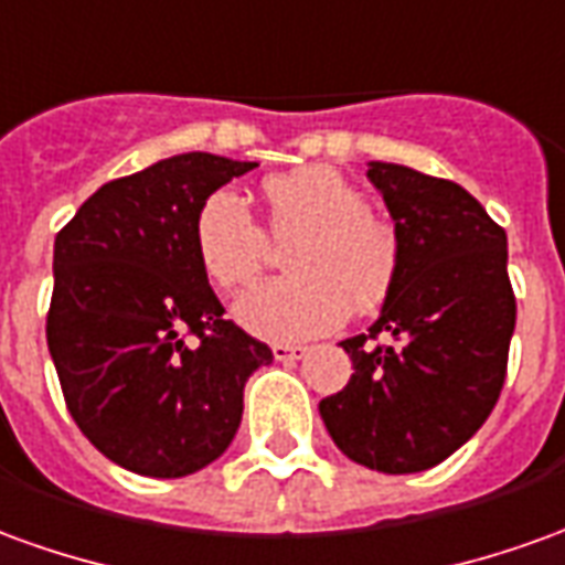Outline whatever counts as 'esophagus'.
I'll return each instance as SVG.
<instances>
[{
    "mask_svg": "<svg viewBox=\"0 0 565 565\" xmlns=\"http://www.w3.org/2000/svg\"><path fill=\"white\" fill-rule=\"evenodd\" d=\"M306 345H299V342H275L271 345V354H275V361H299V358H306Z\"/></svg>",
    "mask_w": 565,
    "mask_h": 565,
    "instance_id": "1",
    "label": "esophagus"
}]
</instances>
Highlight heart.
Returning a JSON list of instances; mask_svg holds the SVG:
<instances>
[{"label": "heart", "mask_w": 565, "mask_h": 565, "mask_svg": "<svg viewBox=\"0 0 565 565\" xmlns=\"http://www.w3.org/2000/svg\"><path fill=\"white\" fill-rule=\"evenodd\" d=\"M266 228L238 192L216 189L192 220V250L204 278L223 290L250 284L269 256V238L287 247L290 275L250 287L238 321L263 339L321 337L358 311L376 309L401 271V232L370 211V199L342 173L315 164L263 183Z\"/></svg>", "instance_id": "obj_1"}]
</instances>
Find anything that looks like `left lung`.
I'll return each instance as SVG.
<instances>
[{
	"mask_svg": "<svg viewBox=\"0 0 565 565\" xmlns=\"http://www.w3.org/2000/svg\"><path fill=\"white\" fill-rule=\"evenodd\" d=\"M366 177L404 256L379 321L342 342L354 373L321 419L351 461L416 475L471 440L502 394L516 321L508 235L452 180L385 161Z\"/></svg>",
	"mask_w": 565,
	"mask_h": 565,
	"instance_id": "8db88e82",
	"label": "left lung"
}]
</instances>
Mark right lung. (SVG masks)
Returning a JSON list of instances; mask_svg holds the SVG:
<instances>
[{
    "label": "right lung",
    "instance_id": "right-lung-1",
    "mask_svg": "<svg viewBox=\"0 0 565 565\" xmlns=\"http://www.w3.org/2000/svg\"><path fill=\"white\" fill-rule=\"evenodd\" d=\"M254 161L173 156L109 180L54 238L45 337L63 401L106 459L186 477L242 425L244 382L271 349L235 321L201 271L192 220Z\"/></svg>",
    "mask_w": 565,
    "mask_h": 565
}]
</instances>
